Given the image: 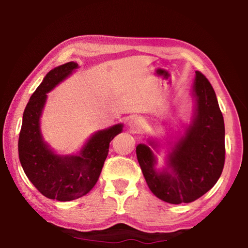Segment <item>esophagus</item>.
<instances>
[{"mask_svg":"<svg viewBox=\"0 0 248 248\" xmlns=\"http://www.w3.org/2000/svg\"><path fill=\"white\" fill-rule=\"evenodd\" d=\"M128 124H129L130 128H131L132 130H134V131H136V130H139L141 128L142 123H141L140 118H138V117L133 116V117H131V118H130Z\"/></svg>","mask_w":248,"mask_h":248,"instance_id":"obj_1","label":"esophagus"}]
</instances>
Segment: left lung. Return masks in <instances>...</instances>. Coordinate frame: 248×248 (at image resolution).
Masks as SVG:
<instances>
[{
    "label": "left lung",
    "instance_id": "left-lung-1",
    "mask_svg": "<svg viewBox=\"0 0 248 248\" xmlns=\"http://www.w3.org/2000/svg\"><path fill=\"white\" fill-rule=\"evenodd\" d=\"M196 111L192 124L169 155L170 171H156L155 156L145 144L137 146V157L150 190L165 202L189 203L215 186L225 161L224 120L215 90L196 71Z\"/></svg>",
    "mask_w": 248,
    "mask_h": 248
}]
</instances>
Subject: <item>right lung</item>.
Instances as JSON below:
<instances>
[{"instance_id":"obj_1","label":"right lung","mask_w":248,"mask_h":248,"mask_svg":"<svg viewBox=\"0 0 248 248\" xmlns=\"http://www.w3.org/2000/svg\"><path fill=\"white\" fill-rule=\"evenodd\" d=\"M78 68L75 62L62 64L46 75L24 110L18 139V155L25 174L41 195L49 199L70 201L85 196L97 183L109 143L121 132L116 124L96 132L78 155H58L45 143L39 118L47 93Z\"/></svg>"}]
</instances>
